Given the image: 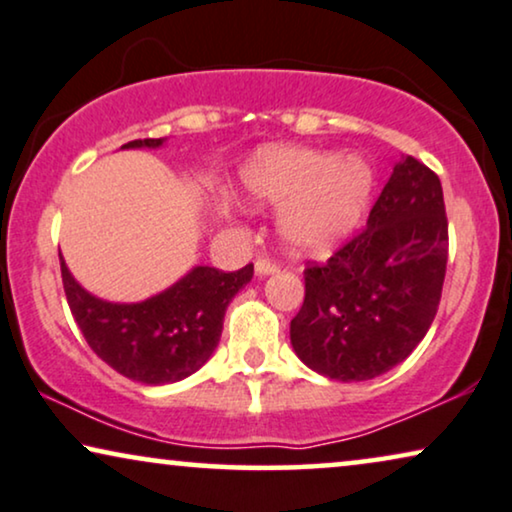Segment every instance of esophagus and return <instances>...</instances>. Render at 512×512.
Returning <instances> with one entry per match:
<instances>
[{"instance_id": "obj_1", "label": "esophagus", "mask_w": 512, "mask_h": 512, "mask_svg": "<svg viewBox=\"0 0 512 512\" xmlns=\"http://www.w3.org/2000/svg\"><path fill=\"white\" fill-rule=\"evenodd\" d=\"M278 271V264L267 260V257H260V260L255 262V276H269V274H276Z\"/></svg>"}]
</instances>
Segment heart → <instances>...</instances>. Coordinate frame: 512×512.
<instances>
[{"label":"heart","instance_id":"obj_1","mask_svg":"<svg viewBox=\"0 0 512 512\" xmlns=\"http://www.w3.org/2000/svg\"><path fill=\"white\" fill-rule=\"evenodd\" d=\"M255 206L278 208L283 248L297 257H327L365 222L374 168L360 154L304 147H264L241 168Z\"/></svg>","mask_w":512,"mask_h":512}]
</instances>
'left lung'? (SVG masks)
<instances>
[{"label":"left lung","mask_w":512,"mask_h":512,"mask_svg":"<svg viewBox=\"0 0 512 512\" xmlns=\"http://www.w3.org/2000/svg\"><path fill=\"white\" fill-rule=\"evenodd\" d=\"M447 267V217L438 175L414 156L393 166L367 227L304 271L290 323L297 358L337 381H367L417 349L438 311Z\"/></svg>","instance_id":"8db88e82"}]
</instances>
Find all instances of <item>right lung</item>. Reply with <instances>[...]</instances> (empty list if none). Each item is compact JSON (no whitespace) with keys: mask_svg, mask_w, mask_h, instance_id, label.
<instances>
[{"mask_svg":"<svg viewBox=\"0 0 512 512\" xmlns=\"http://www.w3.org/2000/svg\"><path fill=\"white\" fill-rule=\"evenodd\" d=\"M166 138L126 142L121 149H159ZM67 304L95 356L124 377L166 386L201 370L220 344L224 313L252 278V264L224 271L189 269L180 281L142 302H107L88 292L60 255Z\"/></svg>","mask_w":512,"mask_h":512,"instance_id":"add662e5","label":"right lung"}]
</instances>
